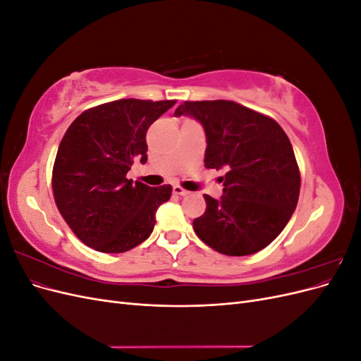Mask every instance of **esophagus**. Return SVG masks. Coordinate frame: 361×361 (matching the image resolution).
<instances>
[{
	"instance_id": "34e87169",
	"label": "esophagus",
	"mask_w": 361,
	"mask_h": 361,
	"mask_svg": "<svg viewBox=\"0 0 361 361\" xmlns=\"http://www.w3.org/2000/svg\"><path fill=\"white\" fill-rule=\"evenodd\" d=\"M173 194H176V195H187L188 191L183 190V188L180 187V185H174V187H173Z\"/></svg>"
}]
</instances>
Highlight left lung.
Masks as SVG:
<instances>
[{
	"mask_svg": "<svg viewBox=\"0 0 361 361\" xmlns=\"http://www.w3.org/2000/svg\"><path fill=\"white\" fill-rule=\"evenodd\" d=\"M206 134L204 167L224 170L221 199L204 194L192 221L204 244L226 256L255 255L281 233L297 207L300 169L285 130L265 114L232 101H185Z\"/></svg>",
	"mask_w": 361,
	"mask_h": 361,
	"instance_id": "left-lung-1",
	"label": "left lung"
}]
</instances>
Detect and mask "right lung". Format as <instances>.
Listing matches in <instances>:
<instances>
[{"mask_svg":"<svg viewBox=\"0 0 361 361\" xmlns=\"http://www.w3.org/2000/svg\"><path fill=\"white\" fill-rule=\"evenodd\" d=\"M176 101L120 99L76 117L61 138L52 191L80 241L102 253H125L150 236L171 187L126 179L135 159L147 161L149 126Z\"/></svg>","mask_w":361,"mask_h":361,"instance_id":"1","label":"right lung"}]
</instances>
